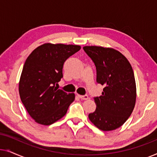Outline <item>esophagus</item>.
<instances>
[{
	"label": "esophagus",
	"instance_id": "esophagus-1",
	"mask_svg": "<svg viewBox=\"0 0 157 157\" xmlns=\"http://www.w3.org/2000/svg\"><path fill=\"white\" fill-rule=\"evenodd\" d=\"M78 96L82 100H87L89 98V96L88 95H78Z\"/></svg>",
	"mask_w": 157,
	"mask_h": 157
}]
</instances>
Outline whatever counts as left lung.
<instances>
[{
	"mask_svg": "<svg viewBox=\"0 0 157 157\" xmlns=\"http://www.w3.org/2000/svg\"><path fill=\"white\" fill-rule=\"evenodd\" d=\"M83 48L96 66V82L104 86L101 96L94 98L96 109L89 118L101 130H114L125 123L135 106L136 89L132 67L124 55L113 48Z\"/></svg>",
	"mask_w": 157,
	"mask_h": 157,
	"instance_id": "8db88e82",
	"label": "left lung"
}]
</instances>
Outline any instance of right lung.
<instances>
[{"instance_id":"obj_1","label":"right lung","mask_w":157,"mask_h":157,"mask_svg":"<svg viewBox=\"0 0 157 157\" xmlns=\"http://www.w3.org/2000/svg\"><path fill=\"white\" fill-rule=\"evenodd\" d=\"M81 46L45 44L27 58L19 82L21 101L30 116L40 124L51 125L66 115L74 94L58 89L63 78L64 62Z\"/></svg>"}]
</instances>
